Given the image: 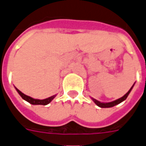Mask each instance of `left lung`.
I'll return each mask as SVG.
<instances>
[{"label":"left lung","mask_w":146,"mask_h":146,"mask_svg":"<svg viewBox=\"0 0 146 146\" xmlns=\"http://www.w3.org/2000/svg\"><path fill=\"white\" fill-rule=\"evenodd\" d=\"M134 85H135V83L133 84V85L131 86V88L129 89V92H128L125 95H124V96H122L121 98H119V99H116V100L113 101V102H101L96 100V99H95V98H92V99L93 102H95V104L98 106V107H100V108H111V107H113V106H116V105H119V103L122 102L123 101H125V99H126L127 97H128V95H129V93L131 92V89H132V88H133Z\"/></svg>","instance_id":"left-lung-1"}]
</instances>
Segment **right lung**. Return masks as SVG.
I'll use <instances>...</instances> for the list:
<instances>
[{
    "mask_svg": "<svg viewBox=\"0 0 146 146\" xmlns=\"http://www.w3.org/2000/svg\"><path fill=\"white\" fill-rule=\"evenodd\" d=\"M15 89L17 90V92H18V94L21 95V97L24 100L27 101V102H29L30 104H32V105H42V106H46V105H48V104H49V103L51 102V101L53 100L54 98H55V96H56V95H52V96L49 97V98L40 100V99L33 98H31V97H30V96H28V95H25V94L21 92L20 90L17 89V88H15Z\"/></svg>",
    "mask_w": 146,
    "mask_h": 146,
    "instance_id": "obj_1",
    "label": "right lung"
}]
</instances>
